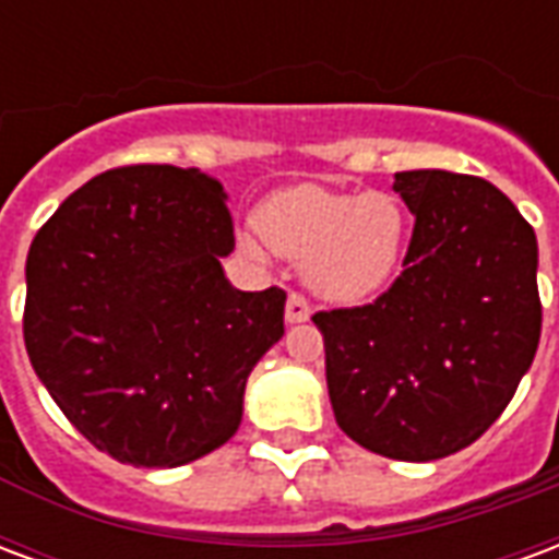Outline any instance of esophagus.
<instances>
[{
    "label": "esophagus",
    "instance_id": "1",
    "mask_svg": "<svg viewBox=\"0 0 559 559\" xmlns=\"http://www.w3.org/2000/svg\"><path fill=\"white\" fill-rule=\"evenodd\" d=\"M311 317V305L305 302L299 293H290L287 296V308H284V320L290 323V326H296V323H305Z\"/></svg>",
    "mask_w": 559,
    "mask_h": 559
}]
</instances>
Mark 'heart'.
Wrapping results in <instances>:
<instances>
[{
  "instance_id": "obj_1",
  "label": "heart",
  "mask_w": 559,
  "mask_h": 559,
  "mask_svg": "<svg viewBox=\"0 0 559 559\" xmlns=\"http://www.w3.org/2000/svg\"><path fill=\"white\" fill-rule=\"evenodd\" d=\"M257 230L275 254L305 263V284L332 305H362L395 281L411 242V218L395 197L293 185L257 209ZM239 248L260 245L239 233Z\"/></svg>"
}]
</instances>
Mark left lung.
I'll return each mask as SVG.
<instances>
[{"label": "left lung", "instance_id": "8db88e82", "mask_svg": "<svg viewBox=\"0 0 559 559\" xmlns=\"http://www.w3.org/2000/svg\"><path fill=\"white\" fill-rule=\"evenodd\" d=\"M416 215L404 272L374 305L314 314L338 428L377 455L437 461L491 428L542 332L536 233L476 176L395 173Z\"/></svg>", "mask_w": 559, "mask_h": 559}]
</instances>
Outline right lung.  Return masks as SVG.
<instances>
[{
  "instance_id": "1",
  "label": "right lung",
  "mask_w": 559,
  "mask_h": 559,
  "mask_svg": "<svg viewBox=\"0 0 559 559\" xmlns=\"http://www.w3.org/2000/svg\"><path fill=\"white\" fill-rule=\"evenodd\" d=\"M227 191L197 167L95 176L26 257V353L59 411L131 467H182L230 440L245 383L284 335L278 287L236 290Z\"/></svg>"
}]
</instances>
